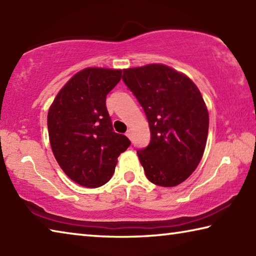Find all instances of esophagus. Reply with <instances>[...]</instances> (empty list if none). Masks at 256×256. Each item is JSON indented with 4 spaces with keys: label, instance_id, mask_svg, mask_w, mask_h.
<instances>
[{
    "label": "esophagus",
    "instance_id": "obj_1",
    "mask_svg": "<svg viewBox=\"0 0 256 256\" xmlns=\"http://www.w3.org/2000/svg\"><path fill=\"white\" fill-rule=\"evenodd\" d=\"M125 136H126L128 138H131V131H130V130H128V131L126 132V134H125Z\"/></svg>",
    "mask_w": 256,
    "mask_h": 256
}]
</instances>
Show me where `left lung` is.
Wrapping results in <instances>:
<instances>
[{
    "label": "left lung",
    "instance_id": "obj_1",
    "mask_svg": "<svg viewBox=\"0 0 256 256\" xmlns=\"http://www.w3.org/2000/svg\"><path fill=\"white\" fill-rule=\"evenodd\" d=\"M123 81L144 108L151 140L136 151L146 178L176 186L196 170L204 152L209 112L194 82L164 64L123 70Z\"/></svg>",
    "mask_w": 256,
    "mask_h": 256
}]
</instances>
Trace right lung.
Returning <instances> with one entry per match:
<instances>
[{
	"label": "right lung",
	"instance_id": "add662e5",
	"mask_svg": "<svg viewBox=\"0 0 256 256\" xmlns=\"http://www.w3.org/2000/svg\"><path fill=\"white\" fill-rule=\"evenodd\" d=\"M122 70L86 68L55 97L47 115L52 150L60 167L84 188H99L114 174L118 156L131 141L114 132L106 97Z\"/></svg>",
	"mask_w": 256,
	"mask_h": 256
}]
</instances>
